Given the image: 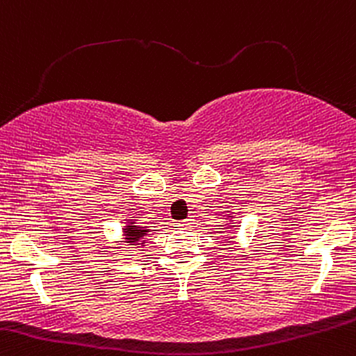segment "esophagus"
Listing matches in <instances>:
<instances>
[{"instance_id": "34e87169", "label": "esophagus", "mask_w": 356, "mask_h": 356, "mask_svg": "<svg viewBox=\"0 0 356 356\" xmlns=\"http://www.w3.org/2000/svg\"><path fill=\"white\" fill-rule=\"evenodd\" d=\"M177 225H178V228L186 229V228H190V226H192L193 222H192V219H185V221H179V222H177Z\"/></svg>"}]
</instances>
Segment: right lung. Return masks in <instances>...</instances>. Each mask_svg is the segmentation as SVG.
Wrapping results in <instances>:
<instances>
[{"mask_svg":"<svg viewBox=\"0 0 356 356\" xmlns=\"http://www.w3.org/2000/svg\"><path fill=\"white\" fill-rule=\"evenodd\" d=\"M127 240L130 241V243H137L138 240H140L142 236H145V234H147V229H142V228H138V226H135V225H131V226H127Z\"/></svg>","mask_w":356,"mask_h":356,"instance_id":"obj_1","label":"right lung"}]
</instances>
